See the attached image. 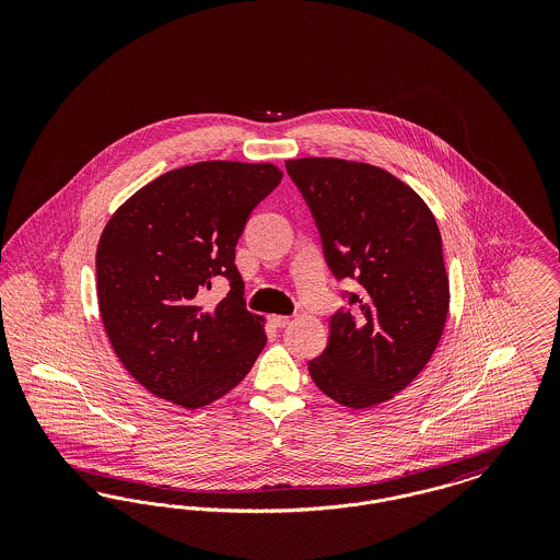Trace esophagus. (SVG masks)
Instances as JSON below:
<instances>
[{
  "label": "esophagus",
  "instance_id": "obj_1",
  "mask_svg": "<svg viewBox=\"0 0 560 560\" xmlns=\"http://www.w3.org/2000/svg\"><path fill=\"white\" fill-rule=\"evenodd\" d=\"M290 320H292V317H285V315H272L270 317V323L275 327H285V325H290Z\"/></svg>",
  "mask_w": 560,
  "mask_h": 560
}]
</instances>
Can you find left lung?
Masks as SVG:
<instances>
[{
    "instance_id": "left-lung-1",
    "label": "left lung",
    "mask_w": 560,
    "mask_h": 560,
    "mask_svg": "<svg viewBox=\"0 0 560 560\" xmlns=\"http://www.w3.org/2000/svg\"><path fill=\"white\" fill-rule=\"evenodd\" d=\"M319 226L325 260L352 277L361 315L336 313L325 352L308 363L329 399L365 409L395 399L427 368L450 313L443 241L427 201L363 161H285Z\"/></svg>"
}]
</instances>
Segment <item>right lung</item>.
Wrapping results in <instances>:
<instances>
[{"label": "right lung", "instance_id": "right-lung-1", "mask_svg": "<svg viewBox=\"0 0 560 560\" xmlns=\"http://www.w3.org/2000/svg\"><path fill=\"white\" fill-rule=\"evenodd\" d=\"M275 163L199 161L136 190L101 235L98 308L108 342L138 384L185 409L233 390L267 345L245 308L235 247L249 212L281 183ZM213 276L232 292L206 310Z\"/></svg>", "mask_w": 560, "mask_h": 560}]
</instances>
